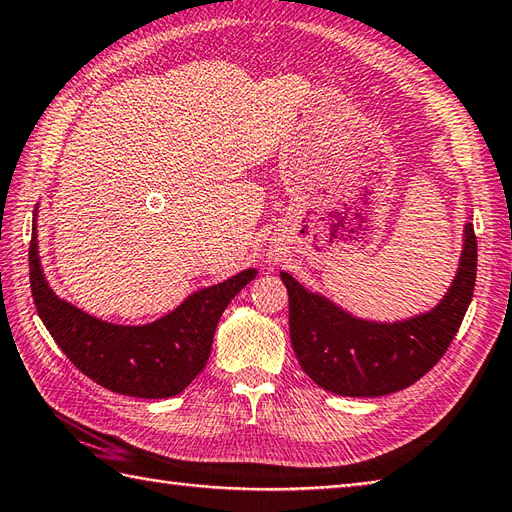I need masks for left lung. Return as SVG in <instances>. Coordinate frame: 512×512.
<instances>
[{"label": "left lung", "mask_w": 512, "mask_h": 512, "mask_svg": "<svg viewBox=\"0 0 512 512\" xmlns=\"http://www.w3.org/2000/svg\"><path fill=\"white\" fill-rule=\"evenodd\" d=\"M477 239L466 222L462 255L436 308L402 321H369L281 273L290 303V341L299 365L325 391L376 398L422 378L447 352L473 297Z\"/></svg>", "instance_id": "obj_1"}]
</instances>
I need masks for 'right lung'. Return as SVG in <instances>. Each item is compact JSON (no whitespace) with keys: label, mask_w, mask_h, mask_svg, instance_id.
Returning <instances> with one entry per match:
<instances>
[{"label":"right lung","mask_w":512,"mask_h":512,"mask_svg":"<svg viewBox=\"0 0 512 512\" xmlns=\"http://www.w3.org/2000/svg\"><path fill=\"white\" fill-rule=\"evenodd\" d=\"M37 209L28 250L30 290L39 317L76 369L101 387L134 398L178 396L209 361L213 334L228 303L257 268L195 290L176 310L145 325H118L96 319L57 297L39 262Z\"/></svg>","instance_id":"obj_1"}]
</instances>
